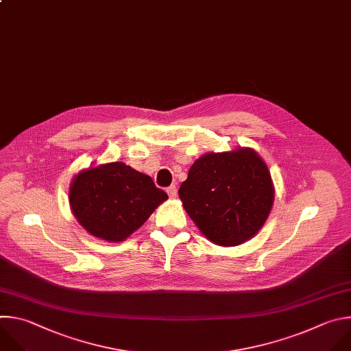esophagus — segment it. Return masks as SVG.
<instances>
[{"label": "esophagus", "mask_w": 351, "mask_h": 351, "mask_svg": "<svg viewBox=\"0 0 351 351\" xmlns=\"http://www.w3.org/2000/svg\"><path fill=\"white\" fill-rule=\"evenodd\" d=\"M166 191H167V193H169L170 197H176V196H177V188H176V185H170Z\"/></svg>", "instance_id": "34e87169"}]
</instances>
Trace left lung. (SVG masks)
Wrapping results in <instances>:
<instances>
[{
	"mask_svg": "<svg viewBox=\"0 0 351 351\" xmlns=\"http://www.w3.org/2000/svg\"><path fill=\"white\" fill-rule=\"evenodd\" d=\"M178 196L204 237L237 246L265 223L274 202L269 171L249 149L206 154L189 169Z\"/></svg>",
	"mask_w": 351,
	"mask_h": 351,
	"instance_id": "8db88e82",
	"label": "left lung"
}]
</instances>
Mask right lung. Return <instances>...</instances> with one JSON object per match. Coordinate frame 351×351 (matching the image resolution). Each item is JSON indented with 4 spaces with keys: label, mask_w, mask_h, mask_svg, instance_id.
<instances>
[{
    "label": "right lung",
    "mask_w": 351,
    "mask_h": 351,
    "mask_svg": "<svg viewBox=\"0 0 351 351\" xmlns=\"http://www.w3.org/2000/svg\"><path fill=\"white\" fill-rule=\"evenodd\" d=\"M69 199L77 221L91 235L120 242L148 220L167 193L149 176L113 162L77 174Z\"/></svg>",
    "instance_id": "1"
}]
</instances>
